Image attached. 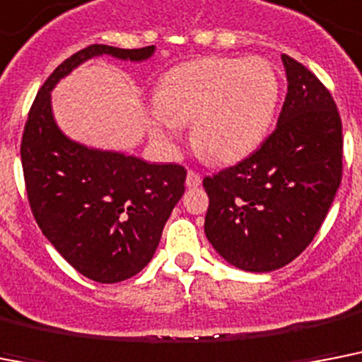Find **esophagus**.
<instances>
[{
    "mask_svg": "<svg viewBox=\"0 0 362 362\" xmlns=\"http://www.w3.org/2000/svg\"><path fill=\"white\" fill-rule=\"evenodd\" d=\"M202 184V178L199 173L195 171H187V176H186V186L187 187H199Z\"/></svg>",
    "mask_w": 362,
    "mask_h": 362,
    "instance_id": "obj_1",
    "label": "esophagus"
}]
</instances>
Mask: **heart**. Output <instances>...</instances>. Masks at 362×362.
<instances>
[{
	"mask_svg": "<svg viewBox=\"0 0 362 362\" xmlns=\"http://www.w3.org/2000/svg\"><path fill=\"white\" fill-rule=\"evenodd\" d=\"M277 100L279 79L266 59H193L161 78L151 132L173 143L182 124L193 122L197 151L217 163H232L260 145Z\"/></svg>",
	"mask_w": 362,
	"mask_h": 362,
	"instance_id": "heart-1",
	"label": "heart"
}]
</instances>
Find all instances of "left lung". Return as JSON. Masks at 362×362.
Masks as SVG:
<instances>
[{
  "instance_id": "obj_1",
  "label": "left lung",
  "mask_w": 362,
  "mask_h": 362,
  "mask_svg": "<svg viewBox=\"0 0 362 362\" xmlns=\"http://www.w3.org/2000/svg\"><path fill=\"white\" fill-rule=\"evenodd\" d=\"M288 93L257 152L206 176L204 232L228 264L267 273L298 258L320 230L342 180V122L333 96L283 55Z\"/></svg>"
}]
</instances>
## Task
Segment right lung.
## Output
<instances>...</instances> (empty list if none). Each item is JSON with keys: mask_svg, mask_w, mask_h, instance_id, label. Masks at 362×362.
<instances>
[{"mask_svg": "<svg viewBox=\"0 0 362 362\" xmlns=\"http://www.w3.org/2000/svg\"><path fill=\"white\" fill-rule=\"evenodd\" d=\"M154 49L105 44L79 49L44 81L23 128L20 154L35 221L76 272L102 284L126 281L151 262L184 195L186 169L76 143L55 122L52 89L93 57L139 63Z\"/></svg>", "mask_w": 362, "mask_h": 362, "instance_id": "add662e5", "label": "right lung"}]
</instances>
